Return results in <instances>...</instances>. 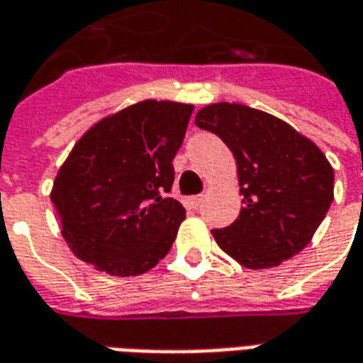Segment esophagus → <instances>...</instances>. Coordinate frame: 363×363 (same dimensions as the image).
Segmentation results:
<instances>
[{"instance_id": "obj_1", "label": "esophagus", "mask_w": 363, "mask_h": 363, "mask_svg": "<svg viewBox=\"0 0 363 363\" xmlns=\"http://www.w3.org/2000/svg\"><path fill=\"white\" fill-rule=\"evenodd\" d=\"M204 200V194H196V196H189L186 199V206L189 208H199Z\"/></svg>"}]
</instances>
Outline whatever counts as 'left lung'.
<instances>
[{
    "label": "left lung",
    "mask_w": 363,
    "mask_h": 363,
    "mask_svg": "<svg viewBox=\"0 0 363 363\" xmlns=\"http://www.w3.org/2000/svg\"><path fill=\"white\" fill-rule=\"evenodd\" d=\"M238 164L243 208L212 230L228 255L250 269H269L303 252L334 200V171L311 139L271 113L242 104H212L196 113Z\"/></svg>",
    "instance_id": "1"
}]
</instances>
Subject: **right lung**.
Returning a JSON list of instances; mask_svg holds the SVG:
<instances>
[{
	"instance_id": "obj_1",
	"label": "right lung",
	"mask_w": 363,
	"mask_h": 363,
	"mask_svg": "<svg viewBox=\"0 0 363 363\" xmlns=\"http://www.w3.org/2000/svg\"><path fill=\"white\" fill-rule=\"evenodd\" d=\"M192 106L133 104L86 131L60 167L50 202L76 257L118 277L155 267L186 210L169 196Z\"/></svg>"
}]
</instances>
